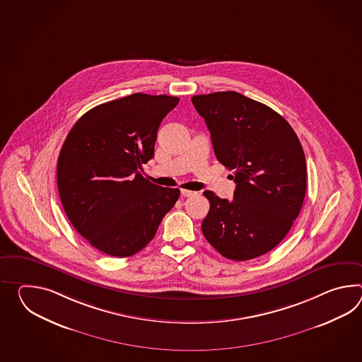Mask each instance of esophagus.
I'll return each instance as SVG.
<instances>
[{
    "instance_id": "esophagus-1",
    "label": "esophagus",
    "mask_w": 362,
    "mask_h": 362,
    "mask_svg": "<svg viewBox=\"0 0 362 362\" xmlns=\"http://www.w3.org/2000/svg\"><path fill=\"white\" fill-rule=\"evenodd\" d=\"M180 193H182V196H183V197H191V196H194V194H196V192L189 191V189H180Z\"/></svg>"
}]
</instances>
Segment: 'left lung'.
<instances>
[{"mask_svg": "<svg viewBox=\"0 0 362 362\" xmlns=\"http://www.w3.org/2000/svg\"><path fill=\"white\" fill-rule=\"evenodd\" d=\"M192 104L236 183L233 201L204 192L210 209L202 233L228 259L259 257L284 239L304 202L305 154L298 135L272 107L233 90L197 95Z\"/></svg>", "mask_w": 362, "mask_h": 362, "instance_id": "8db88e82", "label": "left lung"}]
</instances>
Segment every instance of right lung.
Listing matches in <instances>:
<instances>
[{
    "instance_id": "obj_1",
    "label": "right lung",
    "mask_w": 362,
    "mask_h": 362,
    "mask_svg": "<svg viewBox=\"0 0 362 362\" xmlns=\"http://www.w3.org/2000/svg\"><path fill=\"white\" fill-rule=\"evenodd\" d=\"M177 97L134 93L95 106L74 124L57 163L64 213L95 248L129 257L152 240L180 191L153 185L141 165L154 156L162 119Z\"/></svg>"
}]
</instances>
